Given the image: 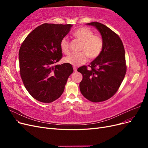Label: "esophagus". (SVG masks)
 I'll list each match as a JSON object with an SVG mask.
<instances>
[{"label":"esophagus","instance_id":"obj_1","mask_svg":"<svg viewBox=\"0 0 148 148\" xmlns=\"http://www.w3.org/2000/svg\"><path fill=\"white\" fill-rule=\"evenodd\" d=\"M73 70H74V71H77V66H74L73 67Z\"/></svg>","mask_w":148,"mask_h":148}]
</instances>
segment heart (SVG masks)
<instances>
[{"mask_svg":"<svg viewBox=\"0 0 148 148\" xmlns=\"http://www.w3.org/2000/svg\"><path fill=\"white\" fill-rule=\"evenodd\" d=\"M73 36L82 44L79 53H71L64 58L66 63L73 65H80L84 64L88 59H96L99 56L104 47V41L101 36L94 33V31L88 27L79 28L73 33ZM60 49L65 54H68L70 51L69 40L65 37L60 41Z\"/></svg>","mask_w":148,"mask_h":148,"instance_id":"1","label":"heart"}]
</instances>
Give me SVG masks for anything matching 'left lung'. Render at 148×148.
Here are the masks:
<instances>
[{
    "label": "left lung",
    "instance_id": "left-lung-1",
    "mask_svg": "<svg viewBox=\"0 0 148 148\" xmlns=\"http://www.w3.org/2000/svg\"><path fill=\"white\" fill-rule=\"evenodd\" d=\"M99 30L104 41L101 54L90 65L78 69L83 75L79 89L83 96L92 102L106 101L117 92L127 71L125 49L117 34L99 22L88 23Z\"/></svg>",
    "mask_w": 148,
    "mask_h": 148
}]
</instances>
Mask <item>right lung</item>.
I'll return each mask as SVG.
<instances>
[{
  "label": "right lung",
  "mask_w": 148,
  "mask_h": 148,
  "mask_svg": "<svg viewBox=\"0 0 148 148\" xmlns=\"http://www.w3.org/2000/svg\"><path fill=\"white\" fill-rule=\"evenodd\" d=\"M71 26L44 23L31 31L21 44V78L28 92L38 101L50 103L59 98L73 72L70 64L56 65L62 57L61 40Z\"/></svg>",
  "instance_id": "obj_1"
}]
</instances>
